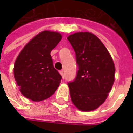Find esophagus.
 Instances as JSON below:
<instances>
[{
	"label": "esophagus",
	"instance_id": "1",
	"mask_svg": "<svg viewBox=\"0 0 133 133\" xmlns=\"http://www.w3.org/2000/svg\"><path fill=\"white\" fill-rule=\"evenodd\" d=\"M60 74L61 75L62 78H64V72L63 70H61V71H60Z\"/></svg>",
	"mask_w": 133,
	"mask_h": 133
}]
</instances>
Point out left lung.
Masks as SVG:
<instances>
[{
    "mask_svg": "<svg viewBox=\"0 0 133 133\" xmlns=\"http://www.w3.org/2000/svg\"><path fill=\"white\" fill-rule=\"evenodd\" d=\"M67 40L74 49L78 69L74 81L68 83L72 101L80 110H94L104 102L113 85V61L93 34L77 32Z\"/></svg>",
    "mask_w": 133,
    "mask_h": 133,
    "instance_id": "obj_1",
    "label": "left lung"
}]
</instances>
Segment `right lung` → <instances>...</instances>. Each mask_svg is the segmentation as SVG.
I'll list each match as a JSON object with an SVG mask.
<instances>
[{"instance_id": "obj_1", "label": "right lung", "mask_w": 133, "mask_h": 133, "mask_svg": "<svg viewBox=\"0 0 133 133\" xmlns=\"http://www.w3.org/2000/svg\"><path fill=\"white\" fill-rule=\"evenodd\" d=\"M61 40L58 32L44 31L20 52L14 65V77L20 91L29 99L41 101L52 96L62 78L50 55Z\"/></svg>"}]
</instances>
